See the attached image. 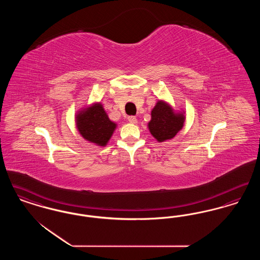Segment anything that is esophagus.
I'll use <instances>...</instances> for the list:
<instances>
[{
	"mask_svg": "<svg viewBox=\"0 0 260 260\" xmlns=\"http://www.w3.org/2000/svg\"><path fill=\"white\" fill-rule=\"evenodd\" d=\"M127 120H128V122H129L131 124H136V122H137V120H136V118L135 116H128V117H127Z\"/></svg>",
	"mask_w": 260,
	"mask_h": 260,
	"instance_id": "obj_1",
	"label": "esophagus"
}]
</instances>
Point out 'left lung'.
<instances>
[{"label": "left lung", "instance_id": "obj_1", "mask_svg": "<svg viewBox=\"0 0 260 260\" xmlns=\"http://www.w3.org/2000/svg\"><path fill=\"white\" fill-rule=\"evenodd\" d=\"M184 121L185 116L182 113H175L171 105L160 100L151 112L149 131L159 142H164L176 136L182 128Z\"/></svg>", "mask_w": 260, "mask_h": 260}]
</instances>
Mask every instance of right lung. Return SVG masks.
Returning a JSON list of instances; mask_svg holds the SVG:
<instances>
[{"mask_svg": "<svg viewBox=\"0 0 260 260\" xmlns=\"http://www.w3.org/2000/svg\"><path fill=\"white\" fill-rule=\"evenodd\" d=\"M76 124L81 136L99 146L107 144L116 128V124L110 121L100 103H94L79 112Z\"/></svg>", "mask_w": 260, "mask_h": 260, "instance_id": "1", "label": "right lung"}]
</instances>
